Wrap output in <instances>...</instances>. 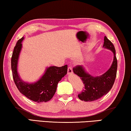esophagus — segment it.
I'll return each instance as SVG.
<instances>
[{"instance_id":"obj_1","label":"esophagus","mask_w":131,"mask_h":131,"mask_svg":"<svg viewBox=\"0 0 131 131\" xmlns=\"http://www.w3.org/2000/svg\"><path fill=\"white\" fill-rule=\"evenodd\" d=\"M72 73H73V69H72V66H69L68 68V74H69V75H71V74Z\"/></svg>"}]
</instances>
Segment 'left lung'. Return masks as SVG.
I'll return each mask as SVG.
<instances>
[{"label": "left lung", "instance_id": "8db88e82", "mask_svg": "<svg viewBox=\"0 0 131 131\" xmlns=\"http://www.w3.org/2000/svg\"><path fill=\"white\" fill-rule=\"evenodd\" d=\"M103 46L112 50L114 54L112 65L104 74L100 77H94L86 72L82 66L77 65L73 68L74 73L79 76L85 85V88L78 94V96L81 100L85 102L96 101L108 93L112 88L115 80L118 67L115 49L112 43L106 36L104 38Z\"/></svg>", "mask_w": 131, "mask_h": 131}]
</instances>
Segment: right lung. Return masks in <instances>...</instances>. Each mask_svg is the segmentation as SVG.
Instances as JSON below:
<instances>
[{"label": "right lung", "instance_id": "obj_1", "mask_svg": "<svg viewBox=\"0 0 131 131\" xmlns=\"http://www.w3.org/2000/svg\"><path fill=\"white\" fill-rule=\"evenodd\" d=\"M23 39V37L17 41L12 56L11 68L13 80L19 92L28 99L38 103L46 102L53 97L58 82L67 73L68 65L61 67L50 66L47 68L44 75L36 83L24 82L20 79L17 72V60Z\"/></svg>", "mask_w": 131, "mask_h": 131}]
</instances>
